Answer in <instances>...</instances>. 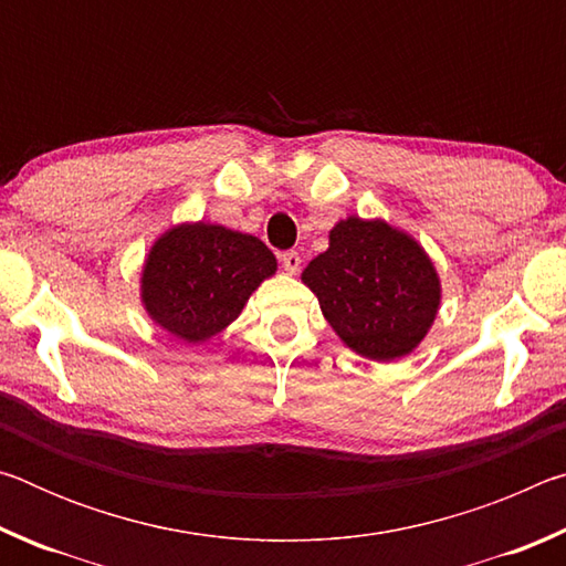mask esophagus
<instances>
[{
  "label": "esophagus",
  "mask_w": 566,
  "mask_h": 566,
  "mask_svg": "<svg viewBox=\"0 0 566 566\" xmlns=\"http://www.w3.org/2000/svg\"><path fill=\"white\" fill-rule=\"evenodd\" d=\"M280 260H282V266L290 274H296L300 272V264H302V256L296 254V252H284V254H280Z\"/></svg>",
  "instance_id": "1"
}]
</instances>
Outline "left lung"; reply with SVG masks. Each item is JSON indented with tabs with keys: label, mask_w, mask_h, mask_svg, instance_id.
Listing matches in <instances>:
<instances>
[{
	"label": "left lung",
	"mask_w": 566,
	"mask_h": 566,
	"mask_svg": "<svg viewBox=\"0 0 566 566\" xmlns=\"http://www.w3.org/2000/svg\"><path fill=\"white\" fill-rule=\"evenodd\" d=\"M302 282L337 337L375 361L415 352L442 304V282L424 247L385 219H339L327 252L306 264Z\"/></svg>",
	"instance_id": "obj_1"
}]
</instances>
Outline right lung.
Returning a JSON list of instances; mask_svg holds the SVG:
<instances>
[{"label": "right lung", "mask_w": 566, "mask_h": 566, "mask_svg": "<svg viewBox=\"0 0 566 566\" xmlns=\"http://www.w3.org/2000/svg\"><path fill=\"white\" fill-rule=\"evenodd\" d=\"M276 272L262 239L222 224L181 222L155 239L139 296L149 319L185 344L227 329L252 292Z\"/></svg>", "instance_id": "right-lung-1"}]
</instances>
